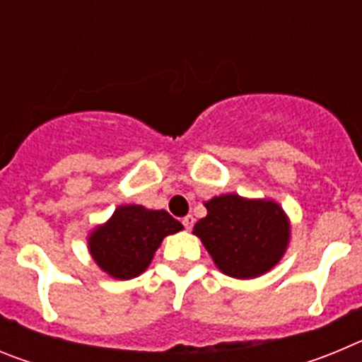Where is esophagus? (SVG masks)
Instances as JSON below:
<instances>
[{
    "label": "esophagus",
    "instance_id": "34e87169",
    "mask_svg": "<svg viewBox=\"0 0 362 362\" xmlns=\"http://www.w3.org/2000/svg\"><path fill=\"white\" fill-rule=\"evenodd\" d=\"M194 216H190V214H188V216H185L183 217V225H185V228L187 230H192V226H194Z\"/></svg>",
    "mask_w": 362,
    "mask_h": 362
}]
</instances>
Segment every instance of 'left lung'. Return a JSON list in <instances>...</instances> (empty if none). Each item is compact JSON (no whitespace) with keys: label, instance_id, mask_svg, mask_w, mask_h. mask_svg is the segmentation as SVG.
Wrapping results in <instances>:
<instances>
[{"label":"left lung","instance_id":"8db88e82","mask_svg":"<svg viewBox=\"0 0 362 362\" xmlns=\"http://www.w3.org/2000/svg\"><path fill=\"white\" fill-rule=\"evenodd\" d=\"M194 233L223 274L254 279L276 267L290 241V221L276 201L223 194L204 203Z\"/></svg>","mask_w":362,"mask_h":362}]
</instances>
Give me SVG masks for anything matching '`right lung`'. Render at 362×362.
Masks as SVG:
<instances>
[{
  "mask_svg": "<svg viewBox=\"0 0 362 362\" xmlns=\"http://www.w3.org/2000/svg\"><path fill=\"white\" fill-rule=\"evenodd\" d=\"M183 230L166 210L141 204L117 206L105 225L88 235V252L99 268L114 279H134L148 268L163 239Z\"/></svg>",
  "mask_w": 362,
  "mask_h": 362,
  "instance_id": "obj_1",
  "label": "right lung"
}]
</instances>
